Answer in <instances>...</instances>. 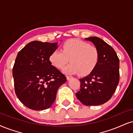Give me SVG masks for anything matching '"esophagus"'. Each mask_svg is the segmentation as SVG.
<instances>
[{
  "label": "esophagus",
  "mask_w": 133,
  "mask_h": 133,
  "mask_svg": "<svg viewBox=\"0 0 133 133\" xmlns=\"http://www.w3.org/2000/svg\"><path fill=\"white\" fill-rule=\"evenodd\" d=\"M71 78H73V77L71 76H66V79H67V80L71 79Z\"/></svg>",
  "instance_id": "obj_1"
}]
</instances>
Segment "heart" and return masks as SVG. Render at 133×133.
<instances>
[{"mask_svg": "<svg viewBox=\"0 0 133 133\" xmlns=\"http://www.w3.org/2000/svg\"><path fill=\"white\" fill-rule=\"evenodd\" d=\"M99 58L98 49L95 46L76 39L67 40L62 46V51L55 50L49 60L57 68L61 69L69 61L71 62L63 69L66 74L79 73L86 76L92 71Z\"/></svg>", "mask_w": 133, "mask_h": 133, "instance_id": "1", "label": "heart"}]
</instances>
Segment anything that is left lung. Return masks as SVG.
Wrapping results in <instances>:
<instances>
[{
	"label": "left lung",
	"instance_id": "8db88e82",
	"mask_svg": "<svg viewBox=\"0 0 133 133\" xmlns=\"http://www.w3.org/2000/svg\"><path fill=\"white\" fill-rule=\"evenodd\" d=\"M85 40L98 49L99 58L92 71L79 79L81 88L76 96L84 105H100L111 99L118 84L119 58L114 49L101 38L93 36Z\"/></svg>",
	"mask_w": 133,
	"mask_h": 133
}]
</instances>
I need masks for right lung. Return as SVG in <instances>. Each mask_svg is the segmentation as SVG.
<instances>
[{
	"label": "right lung",
	"mask_w": 133,
	"mask_h": 133,
	"mask_svg": "<svg viewBox=\"0 0 133 133\" xmlns=\"http://www.w3.org/2000/svg\"><path fill=\"white\" fill-rule=\"evenodd\" d=\"M58 48V42L34 41L18 53L13 77L15 91L23 104L34 110L50 108L57 90L66 81L65 75L52 65L49 57Z\"/></svg>",
	"instance_id": "1"
}]
</instances>
